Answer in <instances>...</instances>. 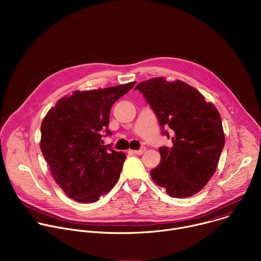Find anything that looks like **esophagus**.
Here are the masks:
<instances>
[{
	"instance_id": "obj_1",
	"label": "esophagus",
	"mask_w": 261,
	"mask_h": 261,
	"mask_svg": "<svg viewBox=\"0 0 261 261\" xmlns=\"http://www.w3.org/2000/svg\"><path fill=\"white\" fill-rule=\"evenodd\" d=\"M145 150H146V147L145 146H141L139 150H137V151H133V153L135 154V155H142L144 152H145Z\"/></svg>"
}]
</instances>
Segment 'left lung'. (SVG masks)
<instances>
[{"instance_id": "obj_1", "label": "left lung", "mask_w": 261, "mask_h": 261, "mask_svg": "<svg viewBox=\"0 0 261 261\" xmlns=\"http://www.w3.org/2000/svg\"><path fill=\"white\" fill-rule=\"evenodd\" d=\"M150 104L172 146H161V161L151 170L153 180L171 197L199 192L217 169L225 137L219 111L193 87L156 77L135 88Z\"/></svg>"}]
</instances>
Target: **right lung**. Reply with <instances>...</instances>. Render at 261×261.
<instances>
[{
    "label": "right lung",
    "mask_w": 261,
    "mask_h": 261,
    "mask_svg": "<svg viewBox=\"0 0 261 261\" xmlns=\"http://www.w3.org/2000/svg\"><path fill=\"white\" fill-rule=\"evenodd\" d=\"M135 82L75 91L58 101L41 124V152L60 188L72 199L96 202L117 184L126 155L103 145L111 106Z\"/></svg>",
    "instance_id": "obj_1"
}]
</instances>
